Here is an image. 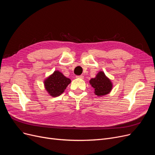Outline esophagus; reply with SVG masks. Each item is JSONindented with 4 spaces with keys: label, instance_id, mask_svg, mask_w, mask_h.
Segmentation results:
<instances>
[{
    "label": "esophagus",
    "instance_id": "esophagus-1",
    "mask_svg": "<svg viewBox=\"0 0 155 155\" xmlns=\"http://www.w3.org/2000/svg\"><path fill=\"white\" fill-rule=\"evenodd\" d=\"M76 78H79V79H84V76H83V75H81V76H76Z\"/></svg>",
    "mask_w": 155,
    "mask_h": 155
}]
</instances>
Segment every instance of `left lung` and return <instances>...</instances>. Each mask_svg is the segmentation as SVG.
I'll return each mask as SVG.
<instances>
[{
	"label": "left lung",
	"mask_w": 155,
	"mask_h": 155,
	"mask_svg": "<svg viewBox=\"0 0 155 155\" xmlns=\"http://www.w3.org/2000/svg\"><path fill=\"white\" fill-rule=\"evenodd\" d=\"M90 84L94 89V93L98 97H103L109 94L112 91L113 83L104 73L99 71L95 78L90 80Z\"/></svg>",
	"instance_id": "left-lung-1"
}]
</instances>
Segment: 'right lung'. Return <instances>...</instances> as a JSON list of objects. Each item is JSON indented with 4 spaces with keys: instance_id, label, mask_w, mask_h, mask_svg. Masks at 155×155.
Listing matches in <instances>:
<instances>
[{
    "instance_id": "obj_1",
    "label": "right lung",
    "mask_w": 155,
    "mask_h": 155,
    "mask_svg": "<svg viewBox=\"0 0 155 155\" xmlns=\"http://www.w3.org/2000/svg\"><path fill=\"white\" fill-rule=\"evenodd\" d=\"M71 81L59 71H55L43 81L45 89L52 97L60 96L70 84Z\"/></svg>"
}]
</instances>
